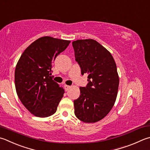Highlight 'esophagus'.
<instances>
[{
    "instance_id": "obj_1",
    "label": "esophagus",
    "mask_w": 150,
    "mask_h": 150,
    "mask_svg": "<svg viewBox=\"0 0 150 150\" xmlns=\"http://www.w3.org/2000/svg\"><path fill=\"white\" fill-rule=\"evenodd\" d=\"M64 89H65V91H68V90L71 87L70 86H68V85H64Z\"/></svg>"
}]
</instances>
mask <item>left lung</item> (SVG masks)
<instances>
[{
    "label": "left lung",
    "instance_id": "left-lung-1",
    "mask_svg": "<svg viewBox=\"0 0 150 150\" xmlns=\"http://www.w3.org/2000/svg\"><path fill=\"white\" fill-rule=\"evenodd\" d=\"M72 46L81 74H88V83L80 87V97L74 101V114L83 122H97L116 100L120 82L116 64L109 51L93 39L76 40Z\"/></svg>",
    "mask_w": 150,
    "mask_h": 150
}]
</instances>
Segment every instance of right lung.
Wrapping results in <instances>:
<instances>
[{
	"label": "right lung",
	"mask_w": 150,
	"mask_h": 150,
	"mask_svg": "<svg viewBox=\"0 0 150 150\" xmlns=\"http://www.w3.org/2000/svg\"><path fill=\"white\" fill-rule=\"evenodd\" d=\"M70 43V40L43 36L25 49L17 63V94L25 108L36 117H49L57 111L64 91L52 80V64Z\"/></svg>",
	"instance_id": "right-lung-1"
}]
</instances>
